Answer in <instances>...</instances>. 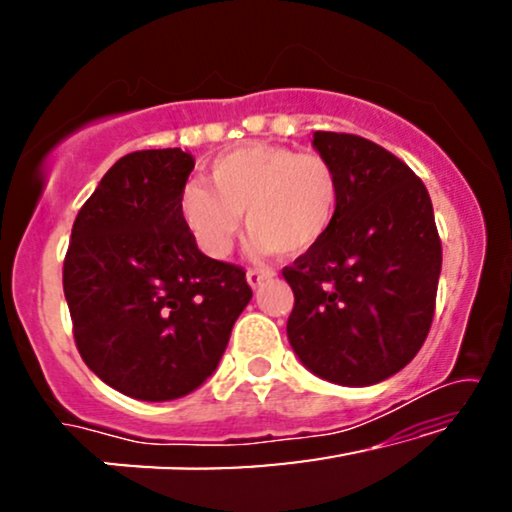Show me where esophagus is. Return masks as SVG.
<instances>
[{"instance_id":"34e87169","label":"esophagus","mask_w":512,"mask_h":512,"mask_svg":"<svg viewBox=\"0 0 512 512\" xmlns=\"http://www.w3.org/2000/svg\"><path fill=\"white\" fill-rule=\"evenodd\" d=\"M270 277H272L270 270H247V282L251 289H258V286H261L265 279H270Z\"/></svg>"}]
</instances>
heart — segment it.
<instances>
[{
    "label": "heart",
    "mask_w": 512,
    "mask_h": 512,
    "mask_svg": "<svg viewBox=\"0 0 512 512\" xmlns=\"http://www.w3.org/2000/svg\"><path fill=\"white\" fill-rule=\"evenodd\" d=\"M209 184L188 181L179 214L212 258L230 254L247 214L256 254L300 256L331 233L340 209V179L319 153L249 142L209 165Z\"/></svg>",
    "instance_id": "heart-1"
}]
</instances>
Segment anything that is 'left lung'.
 <instances>
[{"instance_id":"obj_1","label":"left lung","mask_w":512,"mask_h":512,"mask_svg":"<svg viewBox=\"0 0 512 512\" xmlns=\"http://www.w3.org/2000/svg\"><path fill=\"white\" fill-rule=\"evenodd\" d=\"M340 179V209L317 249L282 275L286 335L314 375L368 387L408 366L429 335L443 247L422 179L380 144L314 132Z\"/></svg>"}]
</instances>
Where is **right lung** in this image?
I'll return each instance as SVG.
<instances>
[{"instance_id":"add662e5","label":"right lung","mask_w":512,"mask_h":512,"mask_svg":"<svg viewBox=\"0 0 512 512\" xmlns=\"http://www.w3.org/2000/svg\"><path fill=\"white\" fill-rule=\"evenodd\" d=\"M193 165L181 149L116 160L76 214L62 265L81 359L139 401L198 389L251 300L240 265L202 254L181 219Z\"/></svg>"}]
</instances>
